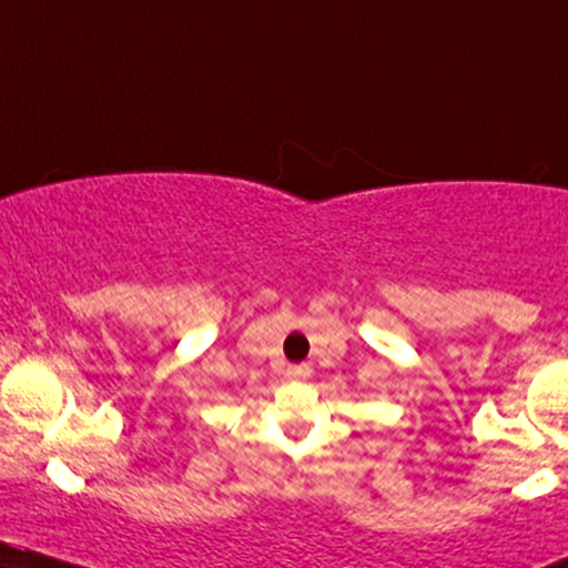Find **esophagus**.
Wrapping results in <instances>:
<instances>
[{
  "mask_svg": "<svg viewBox=\"0 0 568 568\" xmlns=\"http://www.w3.org/2000/svg\"><path fill=\"white\" fill-rule=\"evenodd\" d=\"M308 375L306 367H301V364H296V367H288V377L291 379H304Z\"/></svg>",
  "mask_w": 568,
  "mask_h": 568,
  "instance_id": "34e87169",
  "label": "esophagus"
}]
</instances>
